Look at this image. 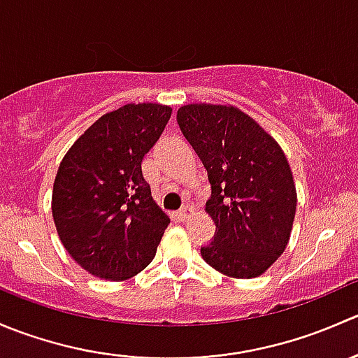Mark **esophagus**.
Segmentation results:
<instances>
[{"instance_id":"34e87169","label":"esophagus","mask_w":358,"mask_h":358,"mask_svg":"<svg viewBox=\"0 0 358 358\" xmlns=\"http://www.w3.org/2000/svg\"><path fill=\"white\" fill-rule=\"evenodd\" d=\"M190 215H192V208H190V206H183V208L176 213V218H178L180 222H185Z\"/></svg>"}]
</instances>
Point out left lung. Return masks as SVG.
<instances>
[{"label":"left lung","instance_id":"obj_1","mask_svg":"<svg viewBox=\"0 0 358 358\" xmlns=\"http://www.w3.org/2000/svg\"><path fill=\"white\" fill-rule=\"evenodd\" d=\"M176 121L211 183L206 209L216 232L201 246L202 258L223 275H262L284 252L294 222L296 189L282 149L236 107L190 103Z\"/></svg>","mask_w":358,"mask_h":358}]
</instances>
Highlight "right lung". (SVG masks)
<instances>
[{
    "mask_svg": "<svg viewBox=\"0 0 358 358\" xmlns=\"http://www.w3.org/2000/svg\"><path fill=\"white\" fill-rule=\"evenodd\" d=\"M171 109L128 103L90 126L62 159L52 211L69 255L95 277L124 280L152 258L169 218L142 175Z\"/></svg>",
    "mask_w": 358,
    "mask_h": 358,
    "instance_id": "right-lung-1",
    "label": "right lung"
}]
</instances>
